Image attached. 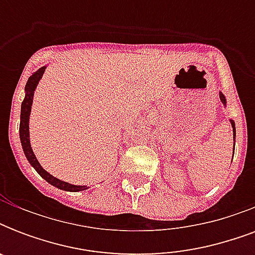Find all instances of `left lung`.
Masks as SVG:
<instances>
[{
  "label": "left lung",
  "mask_w": 255,
  "mask_h": 255,
  "mask_svg": "<svg viewBox=\"0 0 255 255\" xmlns=\"http://www.w3.org/2000/svg\"><path fill=\"white\" fill-rule=\"evenodd\" d=\"M220 98H221L222 103L225 104V103H226V100H225V96L222 95V94H220ZM230 123H232V127H233V132H234V136H236V127H234V122H233V120H232V122H230Z\"/></svg>",
  "instance_id": "8db88e82"
}]
</instances>
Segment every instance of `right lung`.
Segmentation results:
<instances>
[{
	"label": "right lung",
	"mask_w": 255,
	"mask_h": 255,
	"mask_svg": "<svg viewBox=\"0 0 255 255\" xmlns=\"http://www.w3.org/2000/svg\"><path fill=\"white\" fill-rule=\"evenodd\" d=\"M46 67H41V69L35 71V73L29 78V81L26 83L25 90L26 95L25 99L22 102L21 106V123H19V139H21L22 148H23V152H25L26 157L29 160V163L34 167V169L37 170L41 177H43L46 181L51 184V185L57 186L62 190H67V192H79V190L87 189L86 186H79V185H71L69 182L62 181V180H58L54 176H51L50 173H47L43 168L41 167V164L38 163L37 157L34 155L33 149H31V145H30V139H29V116L30 111H31V103H33V95L34 91H35V87H37L38 82L41 81L42 75L45 73Z\"/></svg>",
	"instance_id": "1"
}]
</instances>
